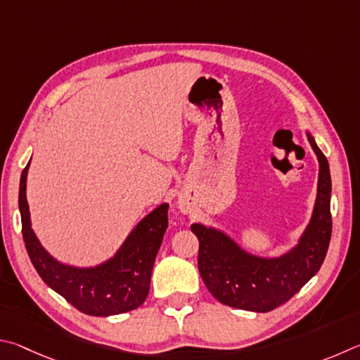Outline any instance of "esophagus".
<instances>
[{
  "label": "esophagus",
  "mask_w": 360,
  "mask_h": 360,
  "mask_svg": "<svg viewBox=\"0 0 360 360\" xmlns=\"http://www.w3.org/2000/svg\"><path fill=\"white\" fill-rule=\"evenodd\" d=\"M180 210H184V212H186V205H185L184 202H181V204H180Z\"/></svg>",
  "instance_id": "1"
}]
</instances>
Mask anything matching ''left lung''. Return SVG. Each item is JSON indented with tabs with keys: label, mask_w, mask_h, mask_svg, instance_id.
Masks as SVG:
<instances>
[{
	"label": "left lung",
	"mask_w": 360,
	"mask_h": 360,
	"mask_svg": "<svg viewBox=\"0 0 360 360\" xmlns=\"http://www.w3.org/2000/svg\"><path fill=\"white\" fill-rule=\"evenodd\" d=\"M307 137L319 161L318 194L310 223L292 250L280 257L255 256L224 232L191 224L199 240V274L221 304L248 311H272L299 292L323 266L332 236L330 170L310 132Z\"/></svg>",
	"instance_id": "obj_1"
}]
</instances>
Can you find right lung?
Listing matches in <instances>:
<instances>
[{"label": "right lung", "instance_id": "1", "mask_svg": "<svg viewBox=\"0 0 360 360\" xmlns=\"http://www.w3.org/2000/svg\"><path fill=\"white\" fill-rule=\"evenodd\" d=\"M23 169L18 191L22 234L28 256L41 278L79 311L90 316H112L141 307L148 295L151 270L167 229L169 204L148 213L109 261L96 267H72L50 256L31 229Z\"/></svg>", "mask_w": 360, "mask_h": 360}]
</instances>
